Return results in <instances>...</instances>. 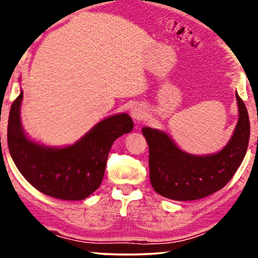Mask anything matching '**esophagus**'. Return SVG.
Instances as JSON below:
<instances>
[{
    "label": "esophagus",
    "mask_w": 258,
    "mask_h": 258,
    "mask_svg": "<svg viewBox=\"0 0 258 258\" xmlns=\"http://www.w3.org/2000/svg\"><path fill=\"white\" fill-rule=\"evenodd\" d=\"M144 115H146V110H144V107L141 104H136L132 108V117L134 121H141V119L144 118Z\"/></svg>",
    "instance_id": "34e87169"
}]
</instances>
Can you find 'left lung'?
<instances>
[{
    "label": "left lung",
    "instance_id": "left-lung-1",
    "mask_svg": "<svg viewBox=\"0 0 258 258\" xmlns=\"http://www.w3.org/2000/svg\"><path fill=\"white\" fill-rule=\"evenodd\" d=\"M239 118L229 143L220 153L192 156L179 150L167 134L143 128L149 146L150 182L155 191L175 201H194L223 188L245 156L250 123L244 102L236 93Z\"/></svg>",
    "mask_w": 258,
    "mask_h": 258
}]
</instances>
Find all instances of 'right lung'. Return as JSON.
Listing matches in <instances>:
<instances>
[{"instance_id":"1","label":"right lung","mask_w":258,"mask_h":258,"mask_svg":"<svg viewBox=\"0 0 258 258\" xmlns=\"http://www.w3.org/2000/svg\"><path fill=\"white\" fill-rule=\"evenodd\" d=\"M23 91L13 102L8 119V147L14 163L34 188L58 200L87 199L100 186L110 148L130 133L134 122L126 114L101 121L74 146L54 149L31 142L20 119Z\"/></svg>"}]
</instances>
